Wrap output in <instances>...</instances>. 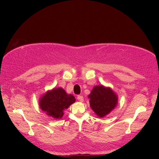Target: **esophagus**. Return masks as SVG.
Instances as JSON below:
<instances>
[{"label": "esophagus", "instance_id": "obj_1", "mask_svg": "<svg viewBox=\"0 0 159 159\" xmlns=\"http://www.w3.org/2000/svg\"><path fill=\"white\" fill-rule=\"evenodd\" d=\"M77 99L79 100L80 102H83V96H77Z\"/></svg>", "mask_w": 159, "mask_h": 159}]
</instances>
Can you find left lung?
I'll use <instances>...</instances> for the list:
<instances>
[{
  "label": "left lung",
  "mask_w": 159,
  "mask_h": 159,
  "mask_svg": "<svg viewBox=\"0 0 159 159\" xmlns=\"http://www.w3.org/2000/svg\"><path fill=\"white\" fill-rule=\"evenodd\" d=\"M90 107L100 117H103L115 109L117 104V96L110 87L95 86L88 96Z\"/></svg>",
  "instance_id": "1"
}]
</instances>
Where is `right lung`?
Wrapping results in <instances>:
<instances>
[{
    "instance_id": "right-lung-1",
    "label": "right lung",
    "mask_w": 159,
    "mask_h": 159,
    "mask_svg": "<svg viewBox=\"0 0 159 159\" xmlns=\"http://www.w3.org/2000/svg\"><path fill=\"white\" fill-rule=\"evenodd\" d=\"M76 101L72 94H67L62 88H54L48 91L39 99V107L46 115L55 119H60L64 111Z\"/></svg>"
}]
</instances>
